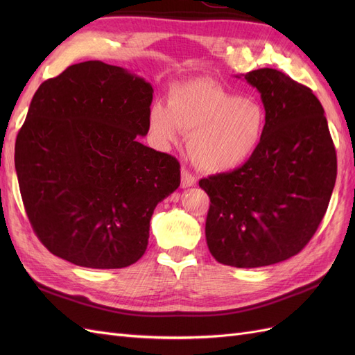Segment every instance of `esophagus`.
<instances>
[{
    "mask_svg": "<svg viewBox=\"0 0 355 355\" xmlns=\"http://www.w3.org/2000/svg\"><path fill=\"white\" fill-rule=\"evenodd\" d=\"M197 184V179L192 176L187 168H182V173H180V187L182 188H189V187H194Z\"/></svg>",
    "mask_w": 355,
    "mask_h": 355,
    "instance_id": "esophagus-1",
    "label": "esophagus"
}]
</instances>
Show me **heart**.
Returning a JSON list of instances; mask_svg holds the SVG:
<instances>
[{"label": "heart", "mask_w": 355, "mask_h": 355, "mask_svg": "<svg viewBox=\"0 0 355 355\" xmlns=\"http://www.w3.org/2000/svg\"><path fill=\"white\" fill-rule=\"evenodd\" d=\"M268 115L261 102L232 93L218 81L196 78L175 84L167 105L155 102L148 125L161 146L189 133L188 153L207 173H230L244 166L262 145Z\"/></svg>", "instance_id": "b5f03b06"}]
</instances>
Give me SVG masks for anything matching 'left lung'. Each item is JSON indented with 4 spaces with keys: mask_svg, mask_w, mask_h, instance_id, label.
Segmentation results:
<instances>
[{
    "mask_svg": "<svg viewBox=\"0 0 355 355\" xmlns=\"http://www.w3.org/2000/svg\"><path fill=\"white\" fill-rule=\"evenodd\" d=\"M261 93L268 115L257 153L200 180L210 197L206 240L223 265L259 268L297 254L317 231L336 182V151L314 93L262 68L235 75Z\"/></svg>",
    "mask_w": 355,
    "mask_h": 355,
    "instance_id": "left-lung-1",
    "label": "left lung"
}]
</instances>
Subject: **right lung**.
<instances>
[{
    "label": "right lung",
    "mask_w": 355,
    "mask_h": 355,
    "mask_svg": "<svg viewBox=\"0 0 355 355\" xmlns=\"http://www.w3.org/2000/svg\"><path fill=\"white\" fill-rule=\"evenodd\" d=\"M153 85L99 60L42 83L15 148L20 194L40 241L62 259L96 270L141 259L149 220L180 185L175 157L146 136Z\"/></svg>",
    "instance_id": "add662e5"
}]
</instances>
